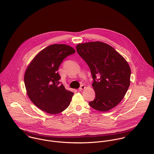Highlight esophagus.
I'll return each instance as SVG.
<instances>
[{
	"instance_id": "34e87169",
	"label": "esophagus",
	"mask_w": 154,
	"mask_h": 154,
	"mask_svg": "<svg viewBox=\"0 0 154 154\" xmlns=\"http://www.w3.org/2000/svg\"><path fill=\"white\" fill-rule=\"evenodd\" d=\"M85 89V86L84 85H82L80 86V88L79 89V91H83Z\"/></svg>"
}]
</instances>
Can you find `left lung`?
Wrapping results in <instances>:
<instances>
[{
  "mask_svg": "<svg viewBox=\"0 0 154 154\" xmlns=\"http://www.w3.org/2000/svg\"><path fill=\"white\" fill-rule=\"evenodd\" d=\"M76 49L88 65L93 80L95 97L89 105L103 112L116 106L130 84L131 70L127 62L112 47L100 42L79 44Z\"/></svg>",
  "mask_w": 154,
  "mask_h": 154,
  "instance_id": "1",
  "label": "left lung"
}]
</instances>
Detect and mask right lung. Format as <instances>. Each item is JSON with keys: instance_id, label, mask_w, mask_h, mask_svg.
I'll return each mask as SVG.
<instances>
[{"instance_id": "right-lung-1", "label": "right lung", "mask_w": 154, "mask_h": 154, "mask_svg": "<svg viewBox=\"0 0 154 154\" xmlns=\"http://www.w3.org/2000/svg\"><path fill=\"white\" fill-rule=\"evenodd\" d=\"M75 52L69 46L54 44L40 52L24 75V84L32 102L41 110L57 114L70 104L74 93L60 85L58 70L63 60Z\"/></svg>"}]
</instances>
